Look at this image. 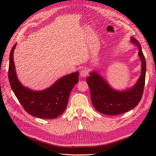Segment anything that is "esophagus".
Wrapping results in <instances>:
<instances>
[{
	"label": "esophagus",
	"instance_id": "esophagus-1",
	"mask_svg": "<svg viewBox=\"0 0 156 156\" xmlns=\"http://www.w3.org/2000/svg\"><path fill=\"white\" fill-rule=\"evenodd\" d=\"M88 74V72L87 68H84L83 69H82L81 71V72H80V77H82V78H84L86 77Z\"/></svg>",
	"mask_w": 156,
	"mask_h": 156
}]
</instances>
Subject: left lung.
Listing matches in <instances>:
<instances>
[{"instance_id":"1","label":"left lung","mask_w":156,"mask_h":156,"mask_svg":"<svg viewBox=\"0 0 156 156\" xmlns=\"http://www.w3.org/2000/svg\"><path fill=\"white\" fill-rule=\"evenodd\" d=\"M130 40L138 48V55L141 60V73L135 85L124 90H116L100 74L94 71L90 73V76L87 78L92 105L102 114L118 115L127 112L137 105L142 98L145 83L146 60L139 42L133 37H131Z\"/></svg>"}]
</instances>
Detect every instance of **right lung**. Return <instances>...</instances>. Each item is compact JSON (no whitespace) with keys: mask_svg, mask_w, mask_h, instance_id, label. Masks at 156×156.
<instances>
[{"mask_svg":"<svg viewBox=\"0 0 156 156\" xmlns=\"http://www.w3.org/2000/svg\"><path fill=\"white\" fill-rule=\"evenodd\" d=\"M12 48L9 61L8 79L12 90L21 105L29 115L37 118L52 119L62 115L67 107L71 91L79 81V72L64 75L43 90H32L19 81L13 62Z\"/></svg>","mask_w":156,"mask_h":156,"instance_id":"1","label":"right lung"}]
</instances>
